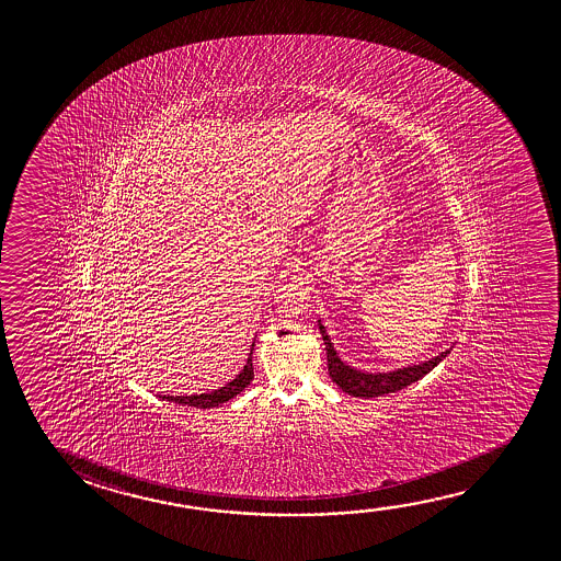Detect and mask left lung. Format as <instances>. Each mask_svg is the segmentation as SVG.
<instances>
[{
    "instance_id": "1",
    "label": "left lung",
    "mask_w": 561,
    "mask_h": 561,
    "mask_svg": "<svg viewBox=\"0 0 561 561\" xmlns=\"http://www.w3.org/2000/svg\"><path fill=\"white\" fill-rule=\"evenodd\" d=\"M319 331H321L324 348H327L329 376L344 393L352 397H379L396 393L399 389L411 386L414 381H419L421 377L431 374L432 369L436 368L454 348V346H450V348L440 352L438 356L424 359L421 364L401 366V368L389 369V371H366V369L354 368V366H350L344 359L340 358L339 352L334 348L331 336L324 329L321 319H319Z\"/></svg>"
}]
</instances>
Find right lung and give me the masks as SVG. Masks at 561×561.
<instances>
[{
  "instance_id": "right-lung-1",
  "label": "right lung",
  "mask_w": 561,
  "mask_h": 561,
  "mask_svg": "<svg viewBox=\"0 0 561 561\" xmlns=\"http://www.w3.org/2000/svg\"><path fill=\"white\" fill-rule=\"evenodd\" d=\"M252 350H254V342H252V348H250L247 364H244V368L240 369L239 376L234 377V379H230L229 383H225V386L219 387V389H213V391L199 393V396H162V399L172 401V403L197 407V409H211V407H219L221 403H227L232 397L239 396L240 391H244V389L250 386V381L254 379Z\"/></svg>"
}]
</instances>
